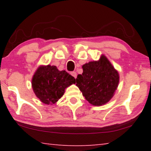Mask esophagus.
Instances as JSON below:
<instances>
[{
  "label": "esophagus",
  "instance_id": "1",
  "mask_svg": "<svg viewBox=\"0 0 151 151\" xmlns=\"http://www.w3.org/2000/svg\"><path fill=\"white\" fill-rule=\"evenodd\" d=\"M71 75H72L73 76H74L75 78H76V76H77V74H76V72H75V71H73V72L71 73Z\"/></svg>",
  "mask_w": 151,
  "mask_h": 151
}]
</instances>
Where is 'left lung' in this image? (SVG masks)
Returning a JSON list of instances; mask_svg holds the SVG:
<instances>
[{"label":"left lung","mask_w":151,"mask_h":151,"mask_svg":"<svg viewBox=\"0 0 151 151\" xmlns=\"http://www.w3.org/2000/svg\"><path fill=\"white\" fill-rule=\"evenodd\" d=\"M83 72L78 75L76 85L86 100L94 106L106 104L113 97L119 83V74L105 55L99 60L83 65Z\"/></svg>","instance_id":"8db88e82"}]
</instances>
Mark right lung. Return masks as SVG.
Instances as JSON below:
<instances>
[{
  "label": "right lung",
  "mask_w": 151,
  "mask_h": 151,
  "mask_svg": "<svg viewBox=\"0 0 151 151\" xmlns=\"http://www.w3.org/2000/svg\"><path fill=\"white\" fill-rule=\"evenodd\" d=\"M75 83V78L56 66L40 65L32 78V88L40 102L46 104L57 103L65 89Z\"/></svg>",
  "instance_id": "obj_1"
}]
</instances>
